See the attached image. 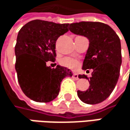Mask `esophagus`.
Returning <instances> with one entry per match:
<instances>
[{
	"instance_id": "34e87169",
	"label": "esophagus",
	"mask_w": 130,
	"mask_h": 130,
	"mask_svg": "<svg viewBox=\"0 0 130 130\" xmlns=\"http://www.w3.org/2000/svg\"><path fill=\"white\" fill-rule=\"evenodd\" d=\"M73 78L74 79H75V80H78V75L77 73H73Z\"/></svg>"
}]
</instances>
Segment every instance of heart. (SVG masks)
<instances>
[{
  "label": "heart",
  "instance_id": "obj_1",
  "mask_svg": "<svg viewBox=\"0 0 130 130\" xmlns=\"http://www.w3.org/2000/svg\"><path fill=\"white\" fill-rule=\"evenodd\" d=\"M61 64L66 67H68L70 69L75 70L78 67V63L76 60L70 58V57H66L61 60Z\"/></svg>",
  "mask_w": 130,
  "mask_h": 130
}]
</instances>
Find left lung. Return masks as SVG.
<instances>
[{"label":"left lung","mask_w":130,"mask_h":130,"mask_svg":"<svg viewBox=\"0 0 130 130\" xmlns=\"http://www.w3.org/2000/svg\"><path fill=\"white\" fill-rule=\"evenodd\" d=\"M70 30L86 37L90 42L82 69H93L92 76L78 75L79 78L88 79L90 87L85 91L78 90V96L87 104L102 103L110 96L119 78L122 62L120 38L110 26L97 22L73 23Z\"/></svg>","instance_id":"1"}]
</instances>
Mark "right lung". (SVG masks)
I'll return each instance as SVG.
<instances>
[{
	"label": "right lung",
	"instance_id": "obj_1",
	"mask_svg": "<svg viewBox=\"0 0 130 130\" xmlns=\"http://www.w3.org/2000/svg\"><path fill=\"white\" fill-rule=\"evenodd\" d=\"M68 26L37 19L24 24L18 34L15 46L18 82L24 94L35 102L55 100L62 80L73 75L66 67L57 65L52 69L46 65L55 61L56 41L69 30Z\"/></svg>",
	"mask_w": 130,
	"mask_h": 130
}]
</instances>
